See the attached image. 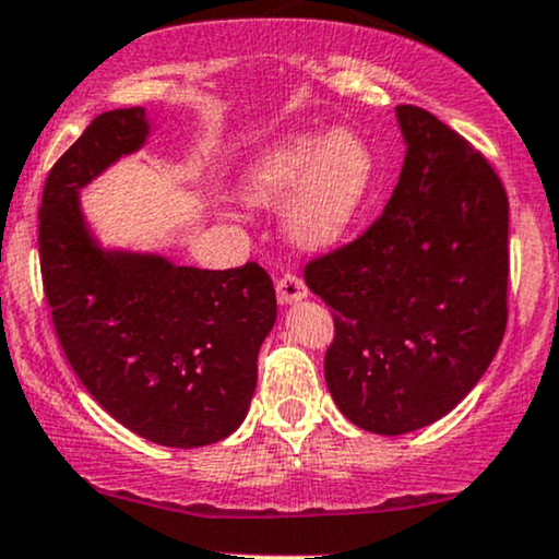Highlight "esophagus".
I'll use <instances>...</instances> for the list:
<instances>
[{
    "label": "esophagus",
    "mask_w": 559,
    "mask_h": 559,
    "mask_svg": "<svg viewBox=\"0 0 559 559\" xmlns=\"http://www.w3.org/2000/svg\"><path fill=\"white\" fill-rule=\"evenodd\" d=\"M308 295V287L298 272H285L277 280V300L282 306H290L295 300H304Z\"/></svg>",
    "instance_id": "esophagus-1"
}]
</instances>
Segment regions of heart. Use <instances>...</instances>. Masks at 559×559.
<instances>
[{
  "mask_svg": "<svg viewBox=\"0 0 559 559\" xmlns=\"http://www.w3.org/2000/svg\"><path fill=\"white\" fill-rule=\"evenodd\" d=\"M373 180L366 141L340 128L330 135L298 133L274 143L242 177V195L255 206H287V233L306 248L332 246L353 225Z\"/></svg>",
  "mask_w": 559,
  "mask_h": 559,
  "instance_id": "b5f03b06",
  "label": "heart"
}]
</instances>
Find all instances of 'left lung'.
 Returning <instances> with one entry per match:
<instances>
[{
  "label": "left lung",
  "mask_w": 559,
  "mask_h": 559,
  "mask_svg": "<svg viewBox=\"0 0 559 559\" xmlns=\"http://www.w3.org/2000/svg\"><path fill=\"white\" fill-rule=\"evenodd\" d=\"M403 173L356 240L306 264L332 308L324 379L360 429L405 435L474 390L508 326V193L431 111L400 104Z\"/></svg>",
  "instance_id": "1"
}]
</instances>
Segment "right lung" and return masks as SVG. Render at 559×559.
Segmentation results:
<instances>
[{
  "instance_id": "right-lung-1",
  "label": "right lung",
  "mask_w": 559,
  "mask_h": 559,
  "mask_svg": "<svg viewBox=\"0 0 559 559\" xmlns=\"http://www.w3.org/2000/svg\"><path fill=\"white\" fill-rule=\"evenodd\" d=\"M146 133L143 107L104 111L49 169L44 295L72 371L111 418L164 448H203L246 418L277 298L255 261L212 272L96 246L78 190Z\"/></svg>"
}]
</instances>
